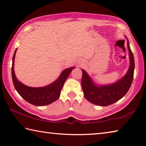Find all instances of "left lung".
<instances>
[{
  "label": "left lung",
  "mask_w": 146,
  "mask_h": 146,
  "mask_svg": "<svg viewBox=\"0 0 146 146\" xmlns=\"http://www.w3.org/2000/svg\"><path fill=\"white\" fill-rule=\"evenodd\" d=\"M127 45L130 60L129 67L126 74L116 82L108 85L97 84L82 69L81 85L84 95L89 102L98 106H107L121 99L129 90L134 75L135 60L128 40Z\"/></svg>",
  "instance_id": "obj_1"
}]
</instances>
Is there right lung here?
Segmentation results:
<instances>
[{
  "instance_id": "add662e5",
  "label": "right lung",
  "mask_w": 146,
  "mask_h": 146,
  "mask_svg": "<svg viewBox=\"0 0 146 146\" xmlns=\"http://www.w3.org/2000/svg\"><path fill=\"white\" fill-rule=\"evenodd\" d=\"M17 49L15 51L12 61L11 75L14 87L20 95L27 102L36 106H43L50 104L60 97L62 89L66 79L75 67L64 70L59 77L53 83L40 88H32L23 84L17 80L14 71V62Z\"/></svg>"
}]
</instances>
